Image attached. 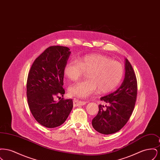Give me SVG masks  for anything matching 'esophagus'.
I'll use <instances>...</instances> for the list:
<instances>
[{
  "label": "esophagus",
  "mask_w": 160,
  "mask_h": 160,
  "mask_svg": "<svg viewBox=\"0 0 160 160\" xmlns=\"http://www.w3.org/2000/svg\"><path fill=\"white\" fill-rule=\"evenodd\" d=\"M73 103H74V106H83L86 104L87 102L86 101H80L79 99H74L73 100Z\"/></svg>",
  "instance_id": "1"
}]
</instances>
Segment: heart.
<instances>
[{
	"instance_id": "1",
	"label": "heart",
	"mask_w": 160,
	"mask_h": 160,
	"mask_svg": "<svg viewBox=\"0 0 160 160\" xmlns=\"http://www.w3.org/2000/svg\"><path fill=\"white\" fill-rule=\"evenodd\" d=\"M84 72H88L89 80L71 84L69 88L71 95L85 98L98 90L101 93L112 91L121 82L123 68L121 63L106 56L91 54L69 61L63 69L64 75L72 81L78 79Z\"/></svg>"
}]
</instances>
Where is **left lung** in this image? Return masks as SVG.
Listing matches in <instances>:
<instances>
[{
  "label": "left lung",
  "instance_id": "left-lung-1",
  "mask_svg": "<svg viewBox=\"0 0 160 160\" xmlns=\"http://www.w3.org/2000/svg\"><path fill=\"white\" fill-rule=\"evenodd\" d=\"M125 77L120 87L100 99L106 105H99L97 115L92 119V127L103 134H113L128 122L137 98V78L131 63L125 59Z\"/></svg>",
  "mask_w": 160,
  "mask_h": 160
}]
</instances>
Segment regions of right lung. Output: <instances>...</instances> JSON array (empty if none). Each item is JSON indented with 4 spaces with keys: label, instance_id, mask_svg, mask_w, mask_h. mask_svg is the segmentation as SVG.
I'll return each instance as SVG.
<instances>
[{
    "label": "right lung",
    "instance_id": "1",
    "mask_svg": "<svg viewBox=\"0 0 160 160\" xmlns=\"http://www.w3.org/2000/svg\"><path fill=\"white\" fill-rule=\"evenodd\" d=\"M69 48L51 46L40 54L31 67L27 81V98L31 113L47 128L63 124L73 107L72 99L54 101L63 97V69L71 54Z\"/></svg>",
    "mask_w": 160,
    "mask_h": 160
}]
</instances>
